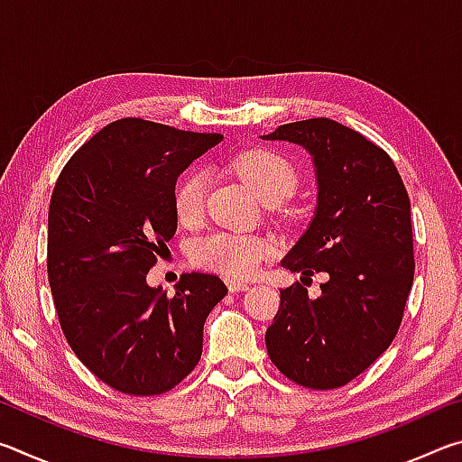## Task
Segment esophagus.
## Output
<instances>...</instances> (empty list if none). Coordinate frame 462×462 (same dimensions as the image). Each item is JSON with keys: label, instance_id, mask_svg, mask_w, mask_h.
I'll list each match as a JSON object with an SVG mask.
<instances>
[{"label": "esophagus", "instance_id": "1", "mask_svg": "<svg viewBox=\"0 0 462 462\" xmlns=\"http://www.w3.org/2000/svg\"><path fill=\"white\" fill-rule=\"evenodd\" d=\"M226 287L230 289V293H240V291H246V289L250 287L248 283H245V281L240 279H226Z\"/></svg>", "mask_w": 462, "mask_h": 462}]
</instances>
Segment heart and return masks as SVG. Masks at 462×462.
Masks as SVG:
<instances>
[{
    "label": "heart",
    "mask_w": 462,
    "mask_h": 462,
    "mask_svg": "<svg viewBox=\"0 0 462 462\" xmlns=\"http://www.w3.org/2000/svg\"><path fill=\"white\" fill-rule=\"evenodd\" d=\"M238 177L261 201L291 195L297 185V171L285 156L267 148H254L234 161ZM206 203V173L193 169L175 187V214L179 222L193 226L201 220ZM275 253L273 240L238 232H216L195 242L193 263L226 277H250L263 261Z\"/></svg>",
    "instance_id": "1"
}]
</instances>
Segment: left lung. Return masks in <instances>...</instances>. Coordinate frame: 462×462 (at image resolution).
Returning <instances> with one entry per match:
<instances>
[{"instance_id":"obj_1","label":"left lung","mask_w":462,"mask_h":462,"mask_svg":"<svg viewBox=\"0 0 462 462\" xmlns=\"http://www.w3.org/2000/svg\"><path fill=\"white\" fill-rule=\"evenodd\" d=\"M261 138L306 148L316 171L314 217L281 267L301 281L328 277L316 300L301 283L281 289L267 353L297 385L342 387L400 330L416 267L408 191L383 148L334 120L283 124Z\"/></svg>"}]
</instances>
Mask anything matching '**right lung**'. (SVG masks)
Returning a JSON list of instances; mask_svg holds the SVG:
<instances>
[{
	"label": "right lung",
	"mask_w": 462,
	"mask_h": 462,
	"mask_svg": "<svg viewBox=\"0 0 462 462\" xmlns=\"http://www.w3.org/2000/svg\"><path fill=\"white\" fill-rule=\"evenodd\" d=\"M222 134L124 118L77 151L49 209V283L79 361L128 395L173 389L201 358L203 324L228 287L185 273L169 297L146 275L175 236L177 177Z\"/></svg>",
	"instance_id": "add662e5"
}]
</instances>
